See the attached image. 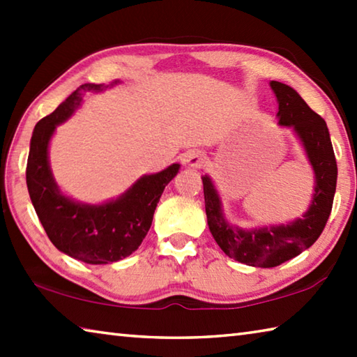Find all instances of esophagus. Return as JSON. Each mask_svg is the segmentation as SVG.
Returning <instances> with one entry per match:
<instances>
[{"instance_id": "1", "label": "esophagus", "mask_w": 357, "mask_h": 357, "mask_svg": "<svg viewBox=\"0 0 357 357\" xmlns=\"http://www.w3.org/2000/svg\"><path fill=\"white\" fill-rule=\"evenodd\" d=\"M204 159H206V157H204L202 151L193 149L185 154L184 162H185V165L190 168H202L204 165Z\"/></svg>"}]
</instances>
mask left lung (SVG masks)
Instances as JSON below:
<instances>
[{
  "label": "left lung",
  "mask_w": 357,
  "mask_h": 357,
  "mask_svg": "<svg viewBox=\"0 0 357 357\" xmlns=\"http://www.w3.org/2000/svg\"><path fill=\"white\" fill-rule=\"evenodd\" d=\"M271 86L279 100V123L296 130L315 170L317 185L310 209L289 225L245 231L225 222L213 183L208 176L203 178L204 208L215 243L229 258L255 268H275L315 244L328 223L337 185V162L326 121L288 84L271 82Z\"/></svg>",
  "instance_id": "obj_1"
}]
</instances>
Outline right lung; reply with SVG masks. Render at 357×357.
Here are the masks:
<instances>
[{
  "mask_svg": "<svg viewBox=\"0 0 357 357\" xmlns=\"http://www.w3.org/2000/svg\"><path fill=\"white\" fill-rule=\"evenodd\" d=\"M104 84L78 86L55 112L36 124L26 164V185L48 239L66 255L88 264H108L134 253L153 223L165 185L176 176L179 164L143 176L118 200L88 206L59 193L48 167L47 149L56 124L80 105L84 93H99Z\"/></svg>",
  "mask_w": 357,
  "mask_h": 357,
  "instance_id": "obj_1",
  "label": "right lung"
}]
</instances>
